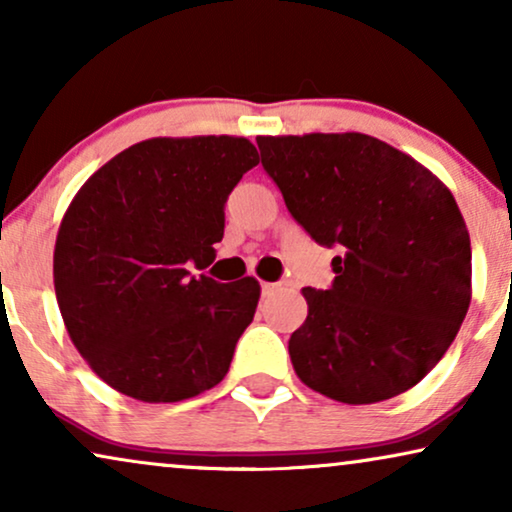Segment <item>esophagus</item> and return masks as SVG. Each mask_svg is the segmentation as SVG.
<instances>
[{"mask_svg":"<svg viewBox=\"0 0 512 512\" xmlns=\"http://www.w3.org/2000/svg\"><path fill=\"white\" fill-rule=\"evenodd\" d=\"M277 291H279V286H277V284H268V282H263V284H261V296H263V298L275 296Z\"/></svg>","mask_w":512,"mask_h":512,"instance_id":"obj_1","label":"esophagus"}]
</instances>
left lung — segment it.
I'll return each instance as SVG.
<instances>
[{"instance_id": "left-lung-1", "label": "left lung", "mask_w": 512, "mask_h": 512, "mask_svg": "<svg viewBox=\"0 0 512 512\" xmlns=\"http://www.w3.org/2000/svg\"><path fill=\"white\" fill-rule=\"evenodd\" d=\"M284 205L338 249L331 289L305 286L289 340L307 387L363 405L394 398L443 359L471 305V237L443 181L380 139L256 137Z\"/></svg>"}]
</instances>
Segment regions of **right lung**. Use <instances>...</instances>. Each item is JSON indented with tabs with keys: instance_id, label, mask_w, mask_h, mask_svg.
Listing matches in <instances>:
<instances>
[{
	"instance_id": "right-lung-1",
	"label": "right lung",
	"mask_w": 512,
	"mask_h": 512,
	"mask_svg": "<svg viewBox=\"0 0 512 512\" xmlns=\"http://www.w3.org/2000/svg\"><path fill=\"white\" fill-rule=\"evenodd\" d=\"M256 165L244 137H158L76 193L55 240V296L74 347L109 387L177 403L226 377L261 286L195 277L191 265L214 261L228 195Z\"/></svg>"
}]
</instances>
